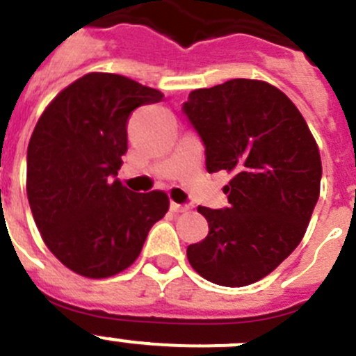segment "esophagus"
<instances>
[{
	"mask_svg": "<svg viewBox=\"0 0 356 356\" xmlns=\"http://www.w3.org/2000/svg\"><path fill=\"white\" fill-rule=\"evenodd\" d=\"M170 210L174 213H182V212H188V210H191V205H181V203L172 202L170 203Z\"/></svg>",
	"mask_w": 356,
	"mask_h": 356,
	"instance_id": "1",
	"label": "esophagus"
}]
</instances>
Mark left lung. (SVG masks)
I'll list each match as a JSON object with an SVG mask.
<instances>
[{
  "label": "left lung",
  "instance_id": "1",
  "mask_svg": "<svg viewBox=\"0 0 356 356\" xmlns=\"http://www.w3.org/2000/svg\"><path fill=\"white\" fill-rule=\"evenodd\" d=\"M182 111L202 137L209 174L233 175L226 209L198 207L209 234L188 247L189 264L212 284H254L305 236L320 195L318 146L294 102L259 79L193 90Z\"/></svg>",
  "mask_w": 356,
  "mask_h": 356
}]
</instances>
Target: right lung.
<instances>
[{"instance_id":"right-lung-1","label":"right lung","mask_w":356,"mask_h":356,"mask_svg":"<svg viewBox=\"0 0 356 356\" xmlns=\"http://www.w3.org/2000/svg\"><path fill=\"white\" fill-rule=\"evenodd\" d=\"M163 94L111 72L65 86L38 120L27 146V200L51 254L74 273L108 278L139 257L167 213V193H136L116 179L134 109Z\"/></svg>"}]
</instances>
